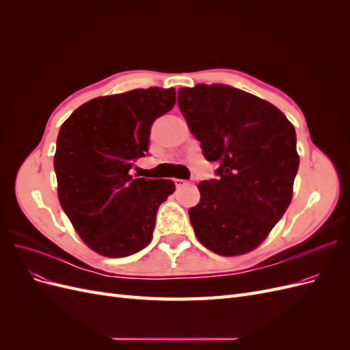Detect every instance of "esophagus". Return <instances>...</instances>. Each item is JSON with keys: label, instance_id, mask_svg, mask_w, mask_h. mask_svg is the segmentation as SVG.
Here are the masks:
<instances>
[{"label": "esophagus", "instance_id": "34e87169", "mask_svg": "<svg viewBox=\"0 0 350 350\" xmlns=\"http://www.w3.org/2000/svg\"><path fill=\"white\" fill-rule=\"evenodd\" d=\"M174 183H175V187L176 188H183L184 185H187L188 184V181H185V179H174Z\"/></svg>", "mask_w": 350, "mask_h": 350}]
</instances>
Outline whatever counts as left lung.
<instances>
[{"mask_svg":"<svg viewBox=\"0 0 350 350\" xmlns=\"http://www.w3.org/2000/svg\"><path fill=\"white\" fill-rule=\"evenodd\" d=\"M178 107L204 157L219 162L188 210L196 237L219 256L245 254L291 204L299 167L293 125L274 105L228 84L179 89Z\"/></svg>","mask_w":350,"mask_h":350,"instance_id":"1","label":"left lung"}]
</instances>
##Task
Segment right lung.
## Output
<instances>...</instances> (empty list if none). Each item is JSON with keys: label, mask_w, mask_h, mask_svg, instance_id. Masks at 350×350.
Wrapping results in <instances>:
<instances>
[{"label": "right lung", "mask_w": 350, "mask_h": 350, "mask_svg": "<svg viewBox=\"0 0 350 350\" xmlns=\"http://www.w3.org/2000/svg\"><path fill=\"white\" fill-rule=\"evenodd\" d=\"M175 102L174 89H135L83 103L61 125L54 156L59 203L100 256H131L152 241L157 208L175 184L135 178L131 169L149 154L153 122Z\"/></svg>", "instance_id": "obj_1"}]
</instances>
